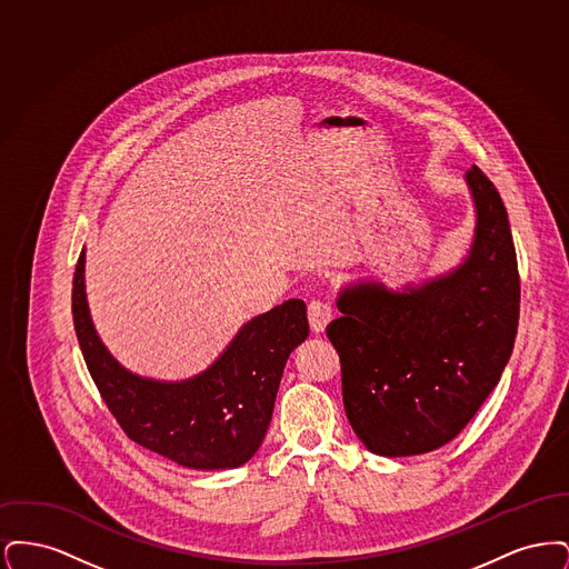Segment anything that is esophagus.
Segmentation results:
<instances>
[{
  "instance_id": "obj_1",
  "label": "esophagus",
  "mask_w": 569,
  "mask_h": 569,
  "mask_svg": "<svg viewBox=\"0 0 569 569\" xmlns=\"http://www.w3.org/2000/svg\"><path fill=\"white\" fill-rule=\"evenodd\" d=\"M307 316H309V325L313 332H325L326 326L332 320V307L326 300L313 298L307 305Z\"/></svg>"
}]
</instances>
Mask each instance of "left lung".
Masks as SVG:
<instances>
[{"label":"left lung","mask_w":569,"mask_h":569,"mask_svg":"<svg viewBox=\"0 0 569 569\" xmlns=\"http://www.w3.org/2000/svg\"><path fill=\"white\" fill-rule=\"evenodd\" d=\"M476 234L459 269L406 292L346 288L326 326L341 360L343 406L379 457L441 448L487 401L515 350L520 277L508 211L487 174H465Z\"/></svg>","instance_id":"obj_1"}]
</instances>
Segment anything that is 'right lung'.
<instances>
[{
  "label": "right lung",
  "instance_id": "1",
  "mask_svg": "<svg viewBox=\"0 0 569 569\" xmlns=\"http://www.w3.org/2000/svg\"><path fill=\"white\" fill-rule=\"evenodd\" d=\"M82 358L110 413L138 446L190 469H232L256 455L288 356L309 335L307 307L292 298L253 318L200 376L156 381L126 371L91 325L84 249L72 281Z\"/></svg>",
  "mask_w": 569,
  "mask_h": 569
}]
</instances>
